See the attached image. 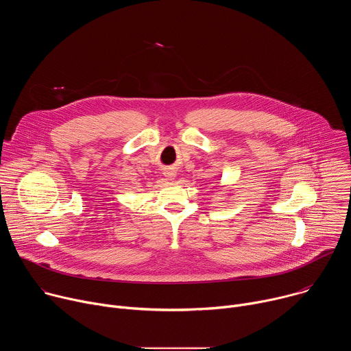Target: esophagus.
Here are the masks:
<instances>
[{
    "label": "esophagus",
    "mask_w": 351,
    "mask_h": 351,
    "mask_svg": "<svg viewBox=\"0 0 351 351\" xmlns=\"http://www.w3.org/2000/svg\"><path fill=\"white\" fill-rule=\"evenodd\" d=\"M165 178H167L168 180H173V179L176 178V172H175V171H167V172H165Z\"/></svg>",
    "instance_id": "1"
}]
</instances>
